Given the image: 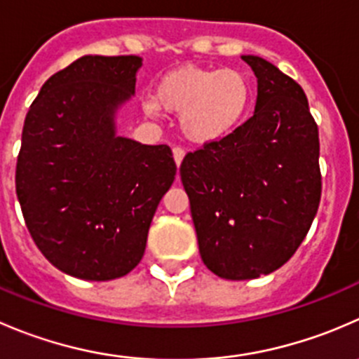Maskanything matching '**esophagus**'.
I'll return each instance as SVG.
<instances>
[{
	"mask_svg": "<svg viewBox=\"0 0 359 359\" xmlns=\"http://www.w3.org/2000/svg\"><path fill=\"white\" fill-rule=\"evenodd\" d=\"M184 154H186V151L182 147H173V159H175L177 166H180V163H182Z\"/></svg>",
	"mask_w": 359,
	"mask_h": 359,
	"instance_id": "obj_1",
	"label": "esophagus"
}]
</instances>
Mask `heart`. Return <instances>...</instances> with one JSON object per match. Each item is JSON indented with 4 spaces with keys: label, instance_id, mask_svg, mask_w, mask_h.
<instances>
[{
    "label": "heart",
    "instance_id": "heart-1",
    "mask_svg": "<svg viewBox=\"0 0 359 359\" xmlns=\"http://www.w3.org/2000/svg\"><path fill=\"white\" fill-rule=\"evenodd\" d=\"M252 82L235 68L180 66L156 86V102H145L147 114H180V130L196 144H210L231 135L252 105Z\"/></svg>",
    "mask_w": 359,
    "mask_h": 359
}]
</instances>
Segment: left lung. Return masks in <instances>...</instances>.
<instances>
[{"instance_id": "obj_1", "label": "left lung", "mask_w": 359, "mask_h": 359, "mask_svg": "<svg viewBox=\"0 0 359 359\" xmlns=\"http://www.w3.org/2000/svg\"><path fill=\"white\" fill-rule=\"evenodd\" d=\"M242 59L257 79L254 116L180 165L201 259L229 280L290 261L321 201L319 131L304 89L263 57Z\"/></svg>"}]
</instances>
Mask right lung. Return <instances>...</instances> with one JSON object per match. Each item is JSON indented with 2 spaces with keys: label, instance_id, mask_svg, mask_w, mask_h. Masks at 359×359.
Here are the masks:
<instances>
[{
  "label": "right lung",
  "instance_id": "1",
  "mask_svg": "<svg viewBox=\"0 0 359 359\" xmlns=\"http://www.w3.org/2000/svg\"><path fill=\"white\" fill-rule=\"evenodd\" d=\"M138 55H83L41 86L17 156L15 191L31 238L68 276L110 280L145 252L149 226L177 173L168 145L116 137Z\"/></svg>",
  "mask_w": 359,
  "mask_h": 359
}]
</instances>
